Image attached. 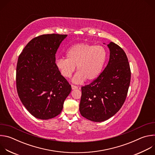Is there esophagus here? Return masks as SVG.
<instances>
[{
    "mask_svg": "<svg viewBox=\"0 0 155 155\" xmlns=\"http://www.w3.org/2000/svg\"><path fill=\"white\" fill-rule=\"evenodd\" d=\"M71 86H72V90L77 89V88H78V86H75V85H74V84H72Z\"/></svg>",
    "mask_w": 155,
    "mask_h": 155,
    "instance_id": "obj_1",
    "label": "esophagus"
}]
</instances>
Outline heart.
<instances>
[{
    "label": "heart",
    "instance_id": "obj_1",
    "mask_svg": "<svg viewBox=\"0 0 155 155\" xmlns=\"http://www.w3.org/2000/svg\"><path fill=\"white\" fill-rule=\"evenodd\" d=\"M66 56L67 59L62 58L56 60V68L62 76L70 78L77 66L78 72L73 81L79 83L85 79L93 81L99 76L107 59V52L102 46L81 43L71 47Z\"/></svg>",
    "mask_w": 155,
    "mask_h": 155
}]
</instances>
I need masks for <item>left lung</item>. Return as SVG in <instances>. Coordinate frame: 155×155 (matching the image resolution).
Returning a JSON list of instances; mask_svg holds the SVG:
<instances>
[{"label": "left lung", "mask_w": 155, "mask_h": 155, "mask_svg": "<svg viewBox=\"0 0 155 155\" xmlns=\"http://www.w3.org/2000/svg\"><path fill=\"white\" fill-rule=\"evenodd\" d=\"M108 62L99 76L81 87L79 105L82 117L95 122L105 121L123 105L130 81V69L124 50L110 42Z\"/></svg>", "instance_id": "left-lung-1"}]
</instances>
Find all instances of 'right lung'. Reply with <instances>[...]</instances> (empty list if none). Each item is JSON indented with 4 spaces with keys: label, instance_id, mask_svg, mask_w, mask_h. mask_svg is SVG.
<instances>
[{
    "label": "right lung",
    "instance_id": "1",
    "mask_svg": "<svg viewBox=\"0 0 155 155\" xmlns=\"http://www.w3.org/2000/svg\"><path fill=\"white\" fill-rule=\"evenodd\" d=\"M68 35L44 34L32 38L18 57L16 83L18 96L37 118L61 114L71 85L56 66V53Z\"/></svg>",
    "mask_w": 155,
    "mask_h": 155
}]
</instances>
